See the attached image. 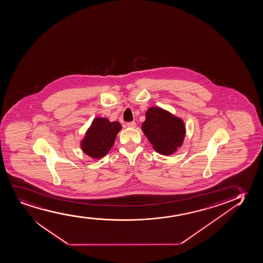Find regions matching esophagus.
I'll use <instances>...</instances> for the list:
<instances>
[{"mask_svg":"<svg viewBox=\"0 0 263 263\" xmlns=\"http://www.w3.org/2000/svg\"><path fill=\"white\" fill-rule=\"evenodd\" d=\"M127 127H129V128H135V127H136V123H135V122L127 123Z\"/></svg>","mask_w":263,"mask_h":263,"instance_id":"34e87169","label":"esophagus"}]
</instances>
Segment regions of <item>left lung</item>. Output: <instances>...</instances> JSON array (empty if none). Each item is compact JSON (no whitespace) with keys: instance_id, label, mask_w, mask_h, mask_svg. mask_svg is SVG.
Returning a JSON list of instances; mask_svg holds the SVG:
<instances>
[{"instance_id":"8db88e82","label":"left lung","mask_w":263,"mask_h":263,"mask_svg":"<svg viewBox=\"0 0 263 263\" xmlns=\"http://www.w3.org/2000/svg\"><path fill=\"white\" fill-rule=\"evenodd\" d=\"M141 129L154 149L163 156L176 152L186 135V128L181 118L157 106L146 110V120Z\"/></svg>"}]
</instances>
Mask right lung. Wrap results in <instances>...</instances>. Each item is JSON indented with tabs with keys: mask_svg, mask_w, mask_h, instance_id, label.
<instances>
[{
	"mask_svg": "<svg viewBox=\"0 0 263 263\" xmlns=\"http://www.w3.org/2000/svg\"><path fill=\"white\" fill-rule=\"evenodd\" d=\"M121 130L122 126L117 121L110 122L105 117H96L81 141V148L91 158L100 159L111 149Z\"/></svg>",
	"mask_w": 263,
	"mask_h": 263,
	"instance_id": "obj_1",
	"label": "right lung"
}]
</instances>
